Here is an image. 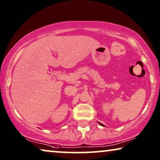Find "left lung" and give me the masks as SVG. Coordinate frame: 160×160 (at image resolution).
<instances>
[{
    "label": "left lung",
    "mask_w": 160,
    "mask_h": 160,
    "mask_svg": "<svg viewBox=\"0 0 160 160\" xmlns=\"http://www.w3.org/2000/svg\"><path fill=\"white\" fill-rule=\"evenodd\" d=\"M98 123H99V124H100V125H101V126H104V125H103V124H101V123H100V122H98Z\"/></svg>",
    "instance_id": "left-lung-1"
}]
</instances>
